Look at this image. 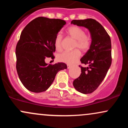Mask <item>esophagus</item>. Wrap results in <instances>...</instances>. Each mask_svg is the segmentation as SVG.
Returning <instances> with one entry per match:
<instances>
[{
    "instance_id": "1",
    "label": "esophagus",
    "mask_w": 128,
    "mask_h": 128,
    "mask_svg": "<svg viewBox=\"0 0 128 128\" xmlns=\"http://www.w3.org/2000/svg\"><path fill=\"white\" fill-rule=\"evenodd\" d=\"M67 68H70V67H72V65H70V64H67Z\"/></svg>"
}]
</instances>
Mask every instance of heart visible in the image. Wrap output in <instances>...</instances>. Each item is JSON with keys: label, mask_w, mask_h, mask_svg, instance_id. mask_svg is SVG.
<instances>
[{"label": "heart", "mask_w": 128, "mask_h": 128, "mask_svg": "<svg viewBox=\"0 0 128 128\" xmlns=\"http://www.w3.org/2000/svg\"><path fill=\"white\" fill-rule=\"evenodd\" d=\"M67 34L76 40L74 44V48H79L82 50L86 51L90 48L92 43L91 36L86 34L84 29L77 26H72L68 28ZM62 37L60 34L56 36L54 44L56 50L60 51L62 48ZM80 54L79 49H76L72 51H66L58 54L57 59L60 62L72 64L76 62L80 58Z\"/></svg>", "instance_id": "heart-1"}]
</instances>
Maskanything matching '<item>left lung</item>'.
Returning <instances> with one entry per match:
<instances>
[{
  "mask_svg": "<svg viewBox=\"0 0 128 128\" xmlns=\"http://www.w3.org/2000/svg\"><path fill=\"white\" fill-rule=\"evenodd\" d=\"M71 23L86 28L91 34L92 45L80 60L82 64L88 66H79L81 73L73 84L79 92L92 93L102 83L112 62L111 38L100 23L94 19L73 20Z\"/></svg>",
  "mask_w": 128,
  "mask_h": 128,
  "instance_id": "8db88e82",
  "label": "left lung"
}]
</instances>
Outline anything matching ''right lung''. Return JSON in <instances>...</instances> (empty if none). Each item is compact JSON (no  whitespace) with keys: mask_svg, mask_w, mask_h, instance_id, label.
Instances as JSON below:
<instances>
[{"mask_svg":"<svg viewBox=\"0 0 128 128\" xmlns=\"http://www.w3.org/2000/svg\"><path fill=\"white\" fill-rule=\"evenodd\" d=\"M66 24L61 19L39 17L22 30L16 48V69L20 81L30 92H45L56 73L67 68L64 62L48 64L44 61L55 57V37Z\"/></svg>","mask_w":128,"mask_h":128,"instance_id":"add662e5","label":"right lung"}]
</instances>
